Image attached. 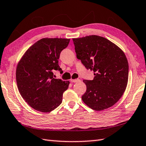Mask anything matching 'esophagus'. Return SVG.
Returning a JSON list of instances; mask_svg holds the SVG:
<instances>
[{"label": "esophagus", "instance_id": "obj_1", "mask_svg": "<svg viewBox=\"0 0 146 146\" xmlns=\"http://www.w3.org/2000/svg\"><path fill=\"white\" fill-rule=\"evenodd\" d=\"M70 81L72 82H80V80L79 79H70Z\"/></svg>", "mask_w": 146, "mask_h": 146}]
</instances>
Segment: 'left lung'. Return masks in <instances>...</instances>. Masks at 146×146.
Listing matches in <instances>:
<instances>
[{
  "label": "left lung",
  "mask_w": 146,
  "mask_h": 146,
  "mask_svg": "<svg viewBox=\"0 0 146 146\" xmlns=\"http://www.w3.org/2000/svg\"><path fill=\"white\" fill-rule=\"evenodd\" d=\"M72 40L77 58L95 76L92 80H83L87 87L83 102L94 111L111 108L121 99L127 85L129 64L124 52L99 35Z\"/></svg>",
  "instance_id": "1"
}]
</instances>
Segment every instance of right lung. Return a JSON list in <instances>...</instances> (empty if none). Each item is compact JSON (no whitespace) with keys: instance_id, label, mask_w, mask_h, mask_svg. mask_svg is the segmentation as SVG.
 Returning <instances> with one entry per match:
<instances>
[{"instance_id":"1","label":"right lung","mask_w":146,"mask_h":146,"mask_svg":"<svg viewBox=\"0 0 146 146\" xmlns=\"http://www.w3.org/2000/svg\"><path fill=\"white\" fill-rule=\"evenodd\" d=\"M69 38H44L25 52L16 69V81L25 101L42 112H49L62 101L69 81L55 79L53 71H63L59 66L60 54Z\"/></svg>"}]
</instances>
